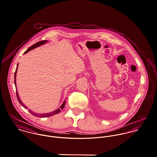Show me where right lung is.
Wrapping results in <instances>:
<instances>
[{"mask_svg":"<svg viewBox=\"0 0 157 157\" xmlns=\"http://www.w3.org/2000/svg\"><path fill=\"white\" fill-rule=\"evenodd\" d=\"M46 42H48V41L47 40H43V41H41V42H37V43H36V44H34V45H33V46H31V47H29L25 52H24V54H26V53H27V52H28L29 51H30L31 50H32V49H34V48H37V47H39V46H41V45H44L45 44ZM18 65H19V63L17 64V67H16V72H15V74H14V84H15V86H16V95H17V100H18V101H19V102L20 103V104L23 107H24V108H25V109H28V108L22 102V101L21 100V99H20V98H19V94H18V92H17V87H16V74H17V67H18ZM66 100V99H65ZM65 100H64V101L63 102V103L62 104V105L60 106V107L59 108H58V109H57L56 110H55V111H52V112H49V113H36V112H34L33 111H31V110H28V111L30 112L32 115H33L34 116H35V117H40V118H43V117H51V116H52V115H56V114H57V113H59V112L61 111V110H62L63 109V108H64V106H65V103H66V101H65Z\"/></svg>","mask_w":157,"mask_h":157,"instance_id":"right-lung-1","label":"right lung"}]
</instances>
